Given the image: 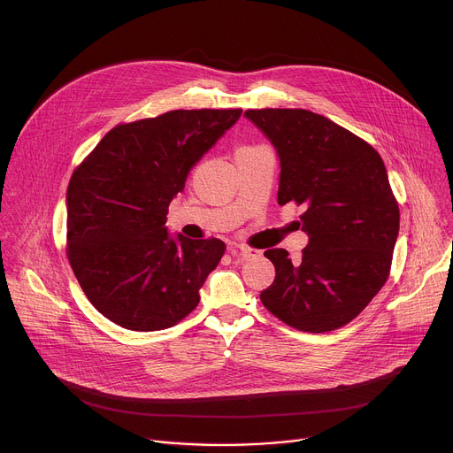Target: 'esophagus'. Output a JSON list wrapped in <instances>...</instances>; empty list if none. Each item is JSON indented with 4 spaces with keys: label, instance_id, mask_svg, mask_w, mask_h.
<instances>
[{
    "label": "esophagus",
    "instance_id": "1",
    "mask_svg": "<svg viewBox=\"0 0 453 453\" xmlns=\"http://www.w3.org/2000/svg\"><path fill=\"white\" fill-rule=\"evenodd\" d=\"M229 252H231L233 256L242 257V260H249V257H254V256L260 254V250L245 247V245H231V247H229Z\"/></svg>",
    "mask_w": 453,
    "mask_h": 453
}]
</instances>
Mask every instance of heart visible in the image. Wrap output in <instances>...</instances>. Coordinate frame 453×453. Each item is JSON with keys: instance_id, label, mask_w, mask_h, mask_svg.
Listing matches in <instances>:
<instances>
[{"instance_id": "obj_1", "label": "heart", "mask_w": 453, "mask_h": 453, "mask_svg": "<svg viewBox=\"0 0 453 453\" xmlns=\"http://www.w3.org/2000/svg\"><path fill=\"white\" fill-rule=\"evenodd\" d=\"M243 149H247V147H243Z\"/></svg>"}]
</instances>
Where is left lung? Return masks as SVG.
<instances>
[{
	"mask_svg": "<svg viewBox=\"0 0 453 453\" xmlns=\"http://www.w3.org/2000/svg\"><path fill=\"white\" fill-rule=\"evenodd\" d=\"M280 157L278 204L304 211L301 262L285 249L265 256L274 283L260 294L285 325L310 334L353 320L389 278L400 210L380 154L332 119L306 109H249L243 114Z\"/></svg>",
	"mask_w": 453,
	"mask_h": 453,
	"instance_id": "obj_1",
	"label": "left lung"
}]
</instances>
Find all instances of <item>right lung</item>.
I'll use <instances>...</instances> for the list:
<instances>
[{
  "label": "right lung",
  "mask_w": 453,
  "mask_h": 453,
  "mask_svg": "<svg viewBox=\"0 0 453 453\" xmlns=\"http://www.w3.org/2000/svg\"><path fill=\"white\" fill-rule=\"evenodd\" d=\"M240 114L179 109L119 123L73 172L66 193L68 260L91 304L118 326L172 328L199 304L226 243L172 238L168 206Z\"/></svg>",
  "instance_id": "add662e5"
}]
</instances>
